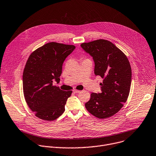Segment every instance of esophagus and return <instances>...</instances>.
Wrapping results in <instances>:
<instances>
[{
    "mask_svg": "<svg viewBox=\"0 0 156 156\" xmlns=\"http://www.w3.org/2000/svg\"><path fill=\"white\" fill-rule=\"evenodd\" d=\"M73 91H74V93H79V92H80V90H77V89H75V90H74Z\"/></svg>",
    "mask_w": 156,
    "mask_h": 156,
    "instance_id": "esophagus-1",
    "label": "esophagus"
}]
</instances>
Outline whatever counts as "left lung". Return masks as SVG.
<instances>
[{"instance_id":"1","label":"left lung","mask_w":156,"mask_h":156,"mask_svg":"<svg viewBox=\"0 0 156 156\" xmlns=\"http://www.w3.org/2000/svg\"><path fill=\"white\" fill-rule=\"evenodd\" d=\"M80 45L93 57L95 75L103 79L100 83L101 93L92 92L86 108L99 119L110 117L121 110L129 96L132 77L129 60L107 40L98 39Z\"/></svg>"}]
</instances>
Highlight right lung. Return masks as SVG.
<instances>
[{"label": "right lung", "mask_w": 156, "mask_h": 156, "mask_svg": "<svg viewBox=\"0 0 156 156\" xmlns=\"http://www.w3.org/2000/svg\"><path fill=\"white\" fill-rule=\"evenodd\" d=\"M76 47L49 42L38 48L29 57L23 73L25 100L35 115L52 121L61 116L72 90L64 91L53 85L60 81L62 64Z\"/></svg>", "instance_id": "obj_1"}]
</instances>
